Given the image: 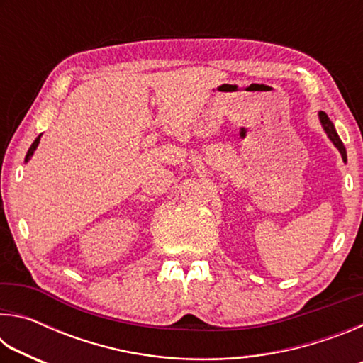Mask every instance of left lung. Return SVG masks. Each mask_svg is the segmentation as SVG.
Instances as JSON below:
<instances>
[{
  "label": "left lung",
  "instance_id": "obj_1",
  "mask_svg": "<svg viewBox=\"0 0 363 363\" xmlns=\"http://www.w3.org/2000/svg\"><path fill=\"white\" fill-rule=\"evenodd\" d=\"M318 115H320V121H322V125H323V130L327 131L328 138L331 139V143H333V144L336 145V149L340 150L342 160H344V162H346V158H347V155H346V149H344V145H342V143H341V139H340V136H337V133H336V130H335L333 123L330 121L328 115L325 113V112H320Z\"/></svg>",
  "mask_w": 363,
  "mask_h": 363
}]
</instances>
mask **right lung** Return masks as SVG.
Instances as JSON below:
<instances>
[{"label":"right lung","mask_w":363,"mask_h":363,"mask_svg":"<svg viewBox=\"0 0 363 363\" xmlns=\"http://www.w3.org/2000/svg\"><path fill=\"white\" fill-rule=\"evenodd\" d=\"M40 138H41V136H38V138H36V139H35V143L32 144V147H30V149H28V152H27V157H26V162H28V160H30V157H32V155H33V152H35V149H36V147H38V144H40Z\"/></svg>","instance_id":"right-lung-1"}]
</instances>
